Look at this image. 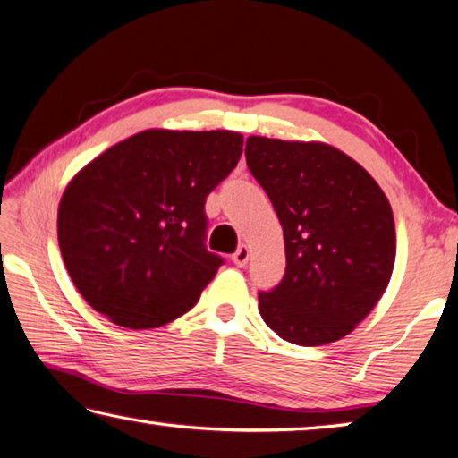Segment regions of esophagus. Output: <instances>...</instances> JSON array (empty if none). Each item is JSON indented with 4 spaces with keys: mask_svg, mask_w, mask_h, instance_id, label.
<instances>
[{
    "mask_svg": "<svg viewBox=\"0 0 458 458\" xmlns=\"http://www.w3.org/2000/svg\"><path fill=\"white\" fill-rule=\"evenodd\" d=\"M248 259H250V250H248V246H240V248L236 250V254L232 256V262H234L238 267H244V266L248 264Z\"/></svg>",
    "mask_w": 458,
    "mask_h": 458,
    "instance_id": "obj_1",
    "label": "esophagus"
}]
</instances>
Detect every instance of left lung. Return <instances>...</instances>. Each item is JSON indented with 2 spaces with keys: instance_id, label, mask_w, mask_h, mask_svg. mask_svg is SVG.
Returning a JSON list of instances; mask_svg holds the SVG:
<instances>
[{
  "instance_id": "left-lung-1",
  "label": "left lung",
  "mask_w": 458,
  "mask_h": 458,
  "mask_svg": "<svg viewBox=\"0 0 458 458\" xmlns=\"http://www.w3.org/2000/svg\"><path fill=\"white\" fill-rule=\"evenodd\" d=\"M246 163L284 228L285 274L258 293L259 316L285 342L326 345L377 306L395 266V220L375 178L319 140L248 137Z\"/></svg>"
}]
</instances>
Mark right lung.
Returning <instances> with one entry per match:
<instances>
[{
    "instance_id": "add662e5",
    "label": "right lung",
    "mask_w": 458,
    "mask_h": 458,
    "mask_svg": "<svg viewBox=\"0 0 458 458\" xmlns=\"http://www.w3.org/2000/svg\"><path fill=\"white\" fill-rule=\"evenodd\" d=\"M240 132L148 129L71 178L57 210L63 262L113 324L160 327L199 301L222 258L204 246V202L238 165Z\"/></svg>"
}]
</instances>
